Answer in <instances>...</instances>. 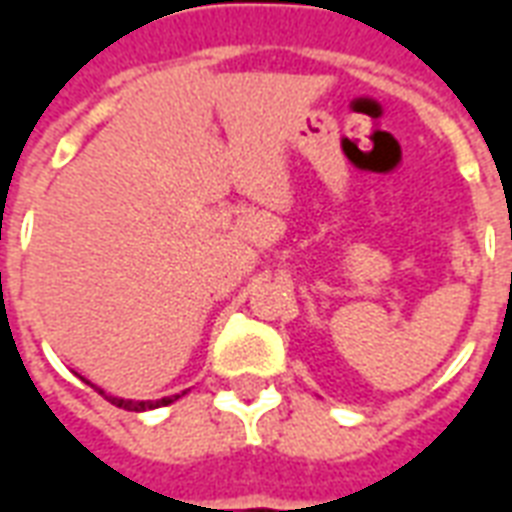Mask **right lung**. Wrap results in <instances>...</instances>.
<instances>
[{
    "mask_svg": "<svg viewBox=\"0 0 512 512\" xmlns=\"http://www.w3.org/2000/svg\"><path fill=\"white\" fill-rule=\"evenodd\" d=\"M98 392H101V389H98ZM101 395H104V392H101ZM178 397H180V395L161 397V400H147V403H142V400H139V403H134V400H123V397H106V400H109V403H112V406H117V408H126V411H145V408L167 406V403H172V400H178Z\"/></svg>",
    "mask_w": 512,
    "mask_h": 512,
    "instance_id": "1",
    "label": "right lung"
}]
</instances>
